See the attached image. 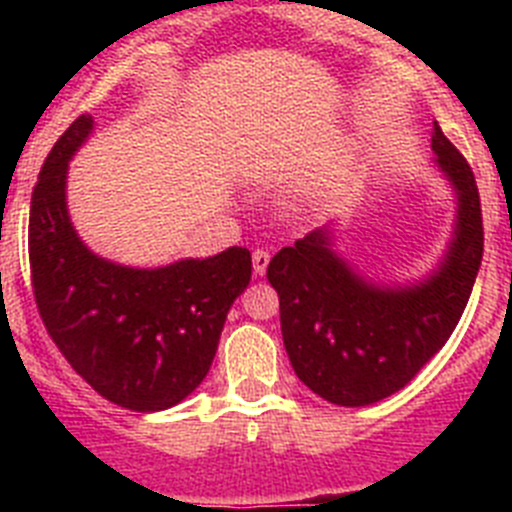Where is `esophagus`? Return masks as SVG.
<instances>
[{
    "label": "esophagus",
    "mask_w": 512,
    "mask_h": 512,
    "mask_svg": "<svg viewBox=\"0 0 512 512\" xmlns=\"http://www.w3.org/2000/svg\"><path fill=\"white\" fill-rule=\"evenodd\" d=\"M251 259H253V274H256V277H264L266 266H269V253H266L264 248H256Z\"/></svg>",
    "instance_id": "esophagus-1"
}]
</instances>
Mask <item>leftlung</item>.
<instances>
[{
    "label": "left lung",
    "instance_id": "1",
    "mask_svg": "<svg viewBox=\"0 0 512 512\" xmlns=\"http://www.w3.org/2000/svg\"><path fill=\"white\" fill-rule=\"evenodd\" d=\"M431 148L456 194V223L441 264L423 282H369L333 251L330 228L269 261L292 369L333 405L364 408L402 390L449 341L472 295L485 246L477 182L438 122Z\"/></svg>",
    "mask_w": 512,
    "mask_h": 512
}]
</instances>
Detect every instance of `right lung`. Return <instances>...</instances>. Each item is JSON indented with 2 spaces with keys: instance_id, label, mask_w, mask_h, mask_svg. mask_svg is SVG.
<instances>
[{
  "instance_id": "1",
  "label": "right lung",
  "mask_w": 512,
  "mask_h": 512,
  "mask_svg": "<svg viewBox=\"0 0 512 512\" xmlns=\"http://www.w3.org/2000/svg\"><path fill=\"white\" fill-rule=\"evenodd\" d=\"M94 120L56 140L30 202V271L48 336L104 400L135 413L174 408L210 372L235 297L251 282V253L133 269L87 248L66 207L69 161Z\"/></svg>"
}]
</instances>
